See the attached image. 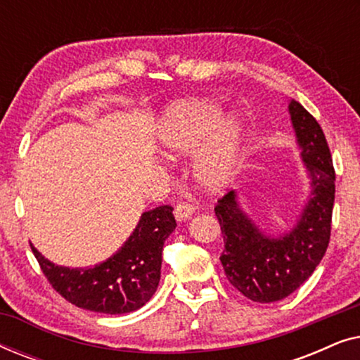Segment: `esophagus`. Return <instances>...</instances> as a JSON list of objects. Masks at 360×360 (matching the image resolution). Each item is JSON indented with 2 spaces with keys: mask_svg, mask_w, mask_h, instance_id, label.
<instances>
[{
  "mask_svg": "<svg viewBox=\"0 0 360 360\" xmlns=\"http://www.w3.org/2000/svg\"><path fill=\"white\" fill-rule=\"evenodd\" d=\"M193 213H195L193 205L186 203V201H180V203L175 206V211H174L176 221L188 219V218H191V214H193Z\"/></svg>",
  "mask_w": 360,
  "mask_h": 360,
  "instance_id": "esophagus-1",
  "label": "esophagus"
}]
</instances>
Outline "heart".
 <instances>
[{
	"label": "heart",
	"instance_id": "heart-1",
	"mask_svg": "<svg viewBox=\"0 0 360 360\" xmlns=\"http://www.w3.org/2000/svg\"><path fill=\"white\" fill-rule=\"evenodd\" d=\"M243 122L238 116L223 117V108L211 100H181L160 117L157 139L167 155L196 152L195 179L208 190L223 188L233 180L243 152Z\"/></svg>",
	"mask_w": 360,
	"mask_h": 360
}]
</instances>
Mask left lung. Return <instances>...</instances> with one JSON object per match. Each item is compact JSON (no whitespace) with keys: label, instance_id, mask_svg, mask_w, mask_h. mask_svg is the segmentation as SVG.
<instances>
[{"label":"left lung","instance_id":"left-lung-1","mask_svg":"<svg viewBox=\"0 0 360 360\" xmlns=\"http://www.w3.org/2000/svg\"><path fill=\"white\" fill-rule=\"evenodd\" d=\"M288 112L311 188L297 224L278 236L267 234L243 210L234 190L214 208L224 238L219 260L226 277L257 303L278 302L302 287L321 262L331 236L336 174L326 137L298 101H288Z\"/></svg>","mask_w":360,"mask_h":360}]
</instances>
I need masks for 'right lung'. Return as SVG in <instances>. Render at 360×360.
Returning a JSON list of instances; mask_svg holds the SVG:
<instances>
[{
    "label": "right lung",
    "mask_w": 360,
    "mask_h": 360,
    "mask_svg": "<svg viewBox=\"0 0 360 360\" xmlns=\"http://www.w3.org/2000/svg\"><path fill=\"white\" fill-rule=\"evenodd\" d=\"M172 211L164 205L142 213L117 252L93 267L56 265L32 244L31 249L44 275L67 302L95 313H131L144 307L159 285L162 249L176 228Z\"/></svg>",
    "instance_id": "right-lung-1"
}]
</instances>
